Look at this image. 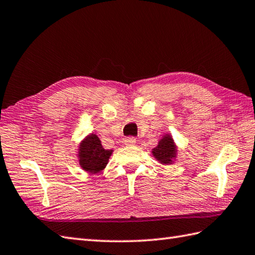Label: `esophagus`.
Masks as SVG:
<instances>
[{"mask_svg": "<svg viewBox=\"0 0 255 255\" xmlns=\"http://www.w3.org/2000/svg\"><path fill=\"white\" fill-rule=\"evenodd\" d=\"M135 144H136V139H135L134 137H127L126 139H124V145L133 146Z\"/></svg>", "mask_w": 255, "mask_h": 255, "instance_id": "esophagus-1", "label": "esophagus"}]
</instances>
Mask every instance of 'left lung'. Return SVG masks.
I'll use <instances>...</instances> for the list:
<instances>
[{
  "mask_svg": "<svg viewBox=\"0 0 255 255\" xmlns=\"http://www.w3.org/2000/svg\"><path fill=\"white\" fill-rule=\"evenodd\" d=\"M151 155L161 165H172L178 157V146L172 135L165 133L155 148L151 149Z\"/></svg>",
  "mask_w": 255,
  "mask_h": 255,
  "instance_id": "1",
  "label": "left lung"
}]
</instances>
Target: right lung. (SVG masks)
Listing matches in <instances>:
<instances>
[{"mask_svg":"<svg viewBox=\"0 0 255 255\" xmlns=\"http://www.w3.org/2000/svg\"><path fill=\"white\" fill-rule=\"evenodd\" d=\"M113 150L105 149L97 135L89 133L77 147V159L81 168L87 173L96 174L108 165Z\"/></svg>","mask_w":255,"mask_h":255,"instance_id":"obj_1","label":"right lung"}]
</instances>
